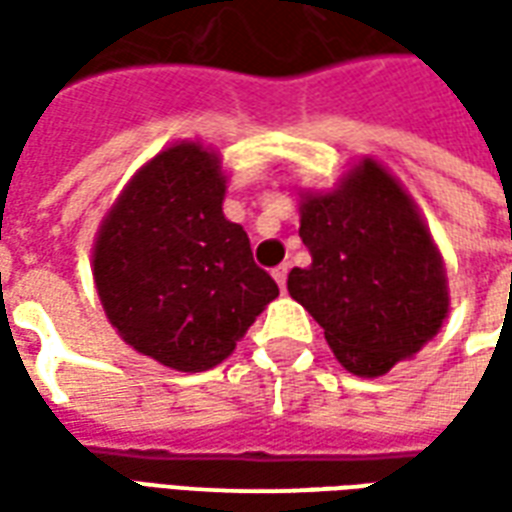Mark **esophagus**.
Instances as JSON below:
<instances>
[{
    "label": "esophagus",
    "mask_w": 512,
    "mask_h": 512,
    "mask_svg": "<svg viewBox=\"0 0 512 512\" xmlns=\"http://www.w3.org/2000/svg\"><path fill=\"white\" fill-rule=\"evenodd\" d=\"M288 271H290L288 263H282V266H277L274 271H271V274H274V279H277L279 290H285V285H288Z\"/></svg>",
    "instance_id": "esophagus-1"
}]
</instances>
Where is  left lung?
Wrapping results in <instances>:
<instances>
[{
    "mask_svg": "<svg viewBox=\"0 0 512 512\" xmlns=\"http://www.w3.org/2000/svg\"><path fill=\"white\" fill-rule=\"evenodd\" d=\"M299 235L310 268L288 290L340 365L376 378L436 337L450 310L444 263L403 186L378 161H359L326 194H304Z\"/></svg>",
    "mask_w": 512,
    "mask_h": 512,
    "instance_id": "left-lung-1",
    "label": "left lung"
}]
</instances>
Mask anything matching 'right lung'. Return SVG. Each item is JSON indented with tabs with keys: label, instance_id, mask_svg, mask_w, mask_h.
<instances>
[{
	"label": "right lung",
	"instance_id": "1",
	"mask_svg": "<svg viewBox=\"0 0 512 512\" xmlns=\"http://www.w3.org/2000/svg\"><path fill=\"white\" fill-rule=\"evenodd\" d=\"M224 189L216 153L172 145L131 178L95 238L109 323L134 351L180 373L224 362L279 296L244 227L224 219Z\"/></svg>",
	"mask_w": 512,
	"mask_h": 512
}]
</instances>
